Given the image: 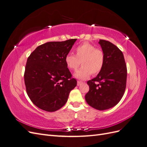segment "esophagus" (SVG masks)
<instances>
[{
  "instance_id": "obj_1",
  "label": "esophagus",
  "mask_w": 147,
  "mask_h": 147,
  "mask_svg": "<svg viewBox=\"0 0 147 147\" xmlns=\"http://www.w3.org/2000/svg\"><path fill=\"white\" fill-rule=\"evenodd\" d=\"M82 83H83V82H82V81H80V80L77 81V85H78V86H80V84H81Z\"/></svg>"
}]
</instances>
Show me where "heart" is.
I'll return each instance as SVG.
<instances>
[{
    "instance_id": "obj_1",
    "label": "heart",
    "mask_w": 147,
    "mask_h": 147,
    "mask_svg": "<svg viewBox=\"0 0 147 147\" xmlns=\"http://www.w3.org/2000/svg\"><path fill=\"white\" fill-rule=\"evenodd\" d=\"M75 55L68 53L65 57V63L67 68L72 71L76 70L80 64H82L75 74V77L84 80L92 74H99L104 67L105 56L101 49L97 48L91 43L84 42L77 46L74 50Z\"/></svg>"
}]
</instances>
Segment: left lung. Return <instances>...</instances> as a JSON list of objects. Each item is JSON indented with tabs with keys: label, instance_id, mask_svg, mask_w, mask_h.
Instances as JSON below:
<instances>
[{
	"label": "left lung",
	"instance_id": "8db88e82",
	"mask_svg": "<svg viewBox=\"0 0 147 147\" xmlns=\"http://www.w3.org/2000/svg\"><path fill=\"white\" fill-rule=\"evenodd\" d=\"M99 43L105 54V64L97 77L87 82L90 90L85 99L92 107L104 110L121 99L126 86L127 67L123 53L116 45L105 40Z\"/></svg>",
	"mask_w": 147,
	"mask_h": 147
}]
</instances>
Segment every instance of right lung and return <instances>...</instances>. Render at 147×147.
Masks as SVG:
<instances>
[{"instance_id": "right-lung-1", "label": "right lung", "mask_w": 147, "mask_h": 147, "mask_svg": "<svg viewBox=\"0 0 147 147\" xmlns=\"http://www.w3.org/2000/svg\"><path fill=\"white\" fill-rule=\"evenodd\" d=\"M76 40L45 43L28 57L24 74L26 92L39 109L47 112L60 109L77 86L76 79L65 63V57Z\"/></svg>"}]
</instances>
